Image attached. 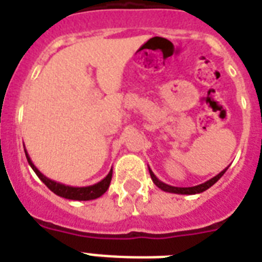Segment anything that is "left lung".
I'll return each instance as SVG.
<instances>
[{"mask_svg": "<svg viewBox=\"0 0 262 262\" xmlns=\"http://www.w3.org/2000/svg\"><path fill=\"white\" fill-rule=\"evenodd\" d=\"M227 168H224L223 171H220L216 177L211 178L209 181H207V182L200 183V185H197V186H191V187H177V186H171V185H167V183L162 182L160 179H158V177L152 172L151 168L148 167V170H149V174H151V178L152 181H154V183H155L156 186L159 187V189H162L163 191L175 193V194H197V193H203V191H205L207 189H209L212 185H215V183L217 182L222 177H223L224 172L227 171Z\"/></svg>", "mask_w": 262, "mask_h": 262, "instance_id": "1", "label": "left lung"}]
</instances>
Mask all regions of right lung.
Here are the masks:
<instances>
[{
	"instance_id": "right-lung-1",
	"label": "right lung",
	"mask_w": 262,
	"mask_h": 262,
	"mask_svg": "<svg viewBox=\"0 0 262 262\" xmlns=\"http://www.w3.org/2000/svg\"><path fill=\"white\" fill-rule=\"evenodd\" d=\"M24 152H26L28 164L32 167L35 174L38 175L39 179H40L53 193H55V194L59 195V197H63V199L68 200H77V201H88V200H95L98 199V197H100L102 194H104L107 191V189H108V186H110L111 177H113V168H111L110 172L106 175V178H103L100 182L95 183V185L83 187L69 186V185H63V183L55 182L53 179L47 178L46 175H43L42 172L39 171L38 168L35 167V164L32 163V160L30 159V156L27 154L26 148H24Z\"/></svg>"
}]
</instances>
